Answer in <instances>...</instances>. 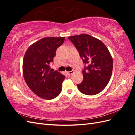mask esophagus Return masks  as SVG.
Wrapping results in <instances>:
<instances>
[{
	"mask_svg": "<svg viewBox=\"0 0 135 135\" xmlns=\"http://www.w3.org/2000/svg\"><path fill=\"white\" fill-rule=\"evenodd\" d=\"M66 73L67 74V75H71L74 73V71H66Z\"/></svg>",
	"mask_w": 135,
	"mask_h": 135,
	"instance_id": "1",
	"label": "esophagus"
}]
</instances>
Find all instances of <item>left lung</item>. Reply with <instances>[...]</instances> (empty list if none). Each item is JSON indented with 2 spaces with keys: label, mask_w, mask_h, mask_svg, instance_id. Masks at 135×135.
<instances>
[{
  "label": "left lung",
  "mask_w": 135,
  "mask_h": 135,
  "mask_svg": "<svg viewBox=\"0 0 135 135\" xmlns=\"http://www.w3.org/2000/svg\"><path fill=\"white\" fill-rule=\"evenodd\" d=\"M77 49L83 62L88 65L82 71L84 79L77 85L86 95H95L104 89L110 81L113 60L104 43L88 34L68 37Z\"/></svg>",
  "instance_id": "obj_1"
}]
</instances>
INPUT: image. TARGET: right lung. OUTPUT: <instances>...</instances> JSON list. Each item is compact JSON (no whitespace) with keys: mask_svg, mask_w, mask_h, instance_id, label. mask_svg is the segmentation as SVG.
<instances>
[{"mask_svg":"<svg viewBox=\"0 0 135 135\" xmlns=\"http://www.w3.org/2000/svg\"><path fill=\"white\" fill-rule=\"evenodd\" d=\"M64 39L65 37H45L31 45L24 54L22 73L25 81L42 99H54L61 91L65 76L57 71H51L49 64Z\"/></svg>","mask_w":135,"mask_h":135,"instance_id":"add662e5","label":"right lung"}]
</instances>
